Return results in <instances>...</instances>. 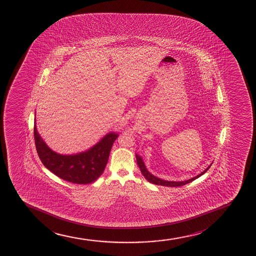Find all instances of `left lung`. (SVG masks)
Here are the masks:
<instances>
[{
  "label": "left lung",
  "instance_id": "1",
  "mask_svg": "<svg viewBox=\"0 0 256 256\" xmlns=\"http://www.w3.org/2000/svg\"><path fill=\"white\" fill-rule=\"evenodd\" d=\"M136 160H137V164H138V168H140L142 174L144 176V178H146L147 180L149 181L150 183L156 184V186H162L168 187L181 186H184V184H188V183L192 182V181L195 180L196 178H199L200 176H202L205 172H207L208 170L211 167V165L212 164V162L210 164V166H208L206 170H204V172L199 174L198 176H195V177H193V178H189V180H187L168 181L162 180V178H158V177H156L155 176H153L152 174H150V172L147 170L146 167V165H144V161H143V159H142L140 156L136 154Z\"/></svg>",
  "mask_w": 256,
  "mask_h": 256
}]
</instances>
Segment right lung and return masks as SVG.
I'll return each mask as SVG.
<instances>
[{"label":"right lung","instance_id":"right-lung-1","mask_svg":"<svg viewBox=\"0 0 256 256\" xmlns=\"http://www.w3.org/2000/svg\"><path fill=\"white\" fill-rule=\"evenodd\" d=\"M34 137L38 156L48 170L64 180L85 184L92 183L103 174L118 134L109 132L94 146L72 155L60 154L49 148L36 130V118Z\"/></svg>","mask_w":256,"mask_h":256}]
</instances>
